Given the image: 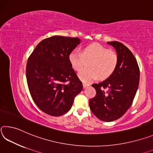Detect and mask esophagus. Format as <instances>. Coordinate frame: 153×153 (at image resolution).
I'll return each instance as SVG.
<instances>
[{"label": "esophagus", "instance_id": "obj_1", "mask_svg": "<svg viewBox=\"0 0 153 153\" xmlns=\"http://www.w3.org/2000/svg\"><path fill=\"white\" fill-rule=\"evenodd\" d=\"M89 85L88 83H87V82H82V86H83L84 88H85V87H88Z\"/></svg>", "mask_w": 153, "mask_h": 153}]
</instances>
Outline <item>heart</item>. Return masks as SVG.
Segmentation results:
<instances>
[{"mask_svg": "<svg viewBox=\"0 0 153 153\" xmlns=\"http://www.w3.org/2000/svg\"><path fill=\"white\" fill-rule=\"evenodd\" d=\"M69 62L74 71H82L89 62V68L80 72L79 76L84 82H91L100 79L108 78L113 74L119 62L116 52L99 43H91L85 47L82 53L74 49L69 54Z\"/></svg>", "mask_w": 153, "mask_h": 153, "instance_id": "b5f03b06", "label": "heart"}]
</instances>
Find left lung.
<instances>
[{
    "label": "left lung",
    "mask_w": 153,
    "mask_h": 153,
    "mask_svg": "<svg viewBox=\"0 0 153 153\" xmlns=\"http://www.w3.org/2000/svg\"><path fill=\"white\" fill-rule=\"evenodd\" d=\"M116 49L119 57L117 68L111 76L92 85L96 96L89 100L91 112L105 122L117 120L133 103L140 81V68L131 51L121 42H108Z\"/></svg>",
    "instance_id": "obj_1"
}]
</instances>
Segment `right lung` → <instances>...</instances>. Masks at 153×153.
<instances>
[{
	"instance_id": "right-lung-1",
	"label": "right lung",
	"mask_w": 153,
	"mask_h": 153,
	"mask_svg": "<svg viewBox=\"0 0 153 153\" xmlns=\"http://www.w3.org/2000/svg\"><path fill=\"white\" fill-rule=\"evenodd\" d=\"M80 43L78 38L53 36L37 45L27 59L26 79L34 103L53 117L71 108L82 89V82L69 62V54Z\"/></svg>"
}]
</instances>
